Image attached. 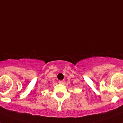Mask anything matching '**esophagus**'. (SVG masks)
I'll list each match as a JSON object with an SVG mask.
<instances>
[{
	"instance_id": "1",
	"label": "esophagus",
	"mask_w": 123,
	"mask_h": 123,
	"mask_svg": "<svg viewBox=\"0 0 123 123\" xmlns=\"http://www.w3.org/2000/svg\"><path fill=\"white\" fill-rule=\"evenodd\" d=\"M58 82H59L60 84H64L65 83V81H64V80H60V81H58Z\"/></svg>"
}]
</instances>
